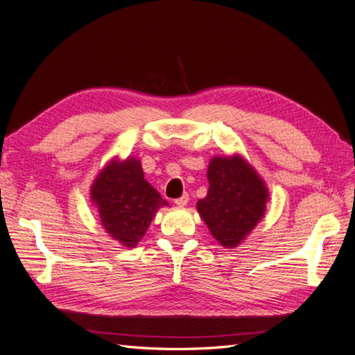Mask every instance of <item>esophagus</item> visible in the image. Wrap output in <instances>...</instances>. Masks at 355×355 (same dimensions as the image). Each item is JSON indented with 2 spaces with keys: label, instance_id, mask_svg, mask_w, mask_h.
<instances>
[{
  "label": "esophagus",
  "instance_id": "obj_1",
  "mask_svg": "<svg viewBox=\"0 0 355 355\" xmlns=\"http://www.w3.org/2000/svg\"><path fill=\"white\" fill-rule=\"evenodd\" d=\"M188 200H189V196H188V194H184V196H182L180 198L175 200V204H176L178 207H185V206H187V202H188Z\"/></svg>",
  "mask_w": 355,
  "mask_h": 355
}]
</instances>
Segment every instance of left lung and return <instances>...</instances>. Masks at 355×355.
<instances>
[{"label":"left lung","mask_w":355,"mask_h":355,"mask_svg":"<svg viewBox=\"0 0 355 355\" xmlns=\"http://www.w3.org/2000/svg\"><path fill=\"white\" fill-rule=\"evenodd\" d=\"M207 180V196L198 200L197 211L214 240L225 249H235L263 219L270 191L240 154L213 157Z\"/></svg>","instance_id":"obj_1"}]
</instances>
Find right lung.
<instances>
[{"label": "right lung", "mask_w": 355, "mask_h": 355, "mask_svg": "<svg viewBox=\"0 0 355 355\" xmlns=\"http://www.w3.org/2000/svg\"><path fill=\"white\" fill-rule=\"evenodd\" d=\"M90 201L105 232L125 249L142 240L159 207L168 206L148 184L139 158L114 157L90 187Z\"/></svg>", "instance_id": "add662e5"}]
</instances>
